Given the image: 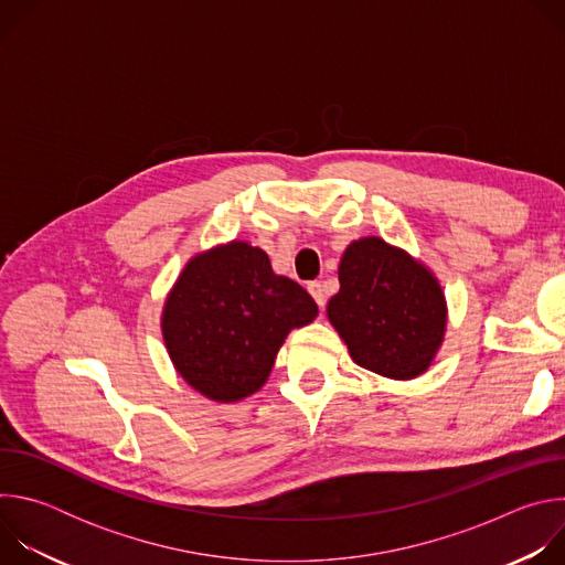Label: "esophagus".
Returning <instances> with one entry per match:
<instances>
[{"instance_id": "obj_1", "label": "esophagus", "mask_w": 565, "mask_h": 565, "mask_svg": "<svg viewBox=\"0 0 565 565\" xmlns=\"http://www.w3.org/2000/svg\"><path fill=\"white\" fill-rule=\"evenodd\" d=\"M308 292L312 295V299H315V303L321 308L327 303V295H324V288H321V284L319 281H310L308 284Z\"/></svg>"}]
</instances>
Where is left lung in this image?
Wrapping results in <instances>:
<instances>
[{"label":"left lung","instance_id":"obj_1","mask_svg":"<svg viewBox=\"0 0 565 565\" xmlns=\"http://www.w3.org/2000/svg\"><path fill=\"white\" fill-rule=\"evenodd\" d=\"M329 321L351 358L388 380L423 375L445 342L447 299L438 277L382 236L347 246Z\"/></svg>","mask_w":565,"mask_h":565}]
</instances>
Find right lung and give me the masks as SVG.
<instances>
[{
	"label": "right lung",
	"instance_id": "1",
	"mask_svg": "<svg viewBox=\"0 0 565 565\" xmlns=\"http://www.w3.org/2000/svg\"><path fill=\"white\" fill-rule=\"evenodd\" d=\"M317 317V303L277 275L248 241L196 253L166 297L160 331L179 375L214 402L259 391L292 329Z\"/></svg>",
	"mask_w": 565,
	"mask_h": 565
}]
</instances>
